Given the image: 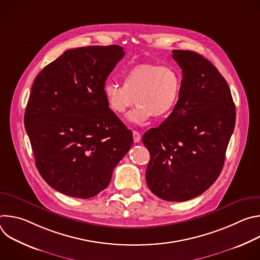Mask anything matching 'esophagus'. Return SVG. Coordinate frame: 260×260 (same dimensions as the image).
Wrapping results in <instances>:
<instances>
[{"label": "esophagus", "instance_id": "esophagus-1", "mask_svg": "<svg viewBox=\"0 0 260 260\" xmlns=\"http://www.w3.org/2000/svg\"><path fill=\"white\" fill-rule=\"evenodd\" d=\"M133 138H134V142L135 143H139L141 141V135L139 132L137 131H134L133 132Z\"/></svg>", "mask_w": 260, "mask_h": 260}]
</instances>
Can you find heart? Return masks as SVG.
I'll use <instances>...</instances> for the list:
<instances>
[{
	"label": "heart",
	"instance_id": "1",
	"mask_svg": "<svg viewBox=\"0 0 260 260\" xmlns=\"http://www.w3.org/2000/svg\"><path fill=\"white\" fill-rule=\"evenodd\" d=\"M182 77L172 66L139 63L122 75V85L108 82L103 92L108 107L122 115L136 102L138 107L127 115L128 121L143 124L155 117L167 119L175 109L181 94Z\"/></svg>",
	"mask_w": 260,
	"mask_h": 260
}]
</instances>
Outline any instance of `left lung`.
Here are the masks:
<instances>
[{
	"instance_id": "obj_1",
	"label": "left lung",
	"mask_w": 260,
	"mask_h": 260,
	"mask_svg": "<svg viewBox=\"0 0 260 260\" xmlns=\"http://www.w3.org/2000/svg\"><path fill=\"white\" fill-rule=\"evenodd\" d=\"M172 52L182 69L180 99L142 142L150 152L148 187L161 200L184 202L201 196L219 177L236 124V106L226 80L210 60L189 50Z\"/></svg>"
}]
</instances>
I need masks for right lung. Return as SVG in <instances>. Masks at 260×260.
<instances>
[{
	"label": "right lung",
	"instance_id": "obj_1",
	"mask_svg": "<svg viewBox=\"0 0 260 260\" xmlns=\"http://www.w3.org/2000/svg\"><path fill=\"white\" fill-rule=\"evenodd\" d=\"M118 45L64 51L36 77L24 127L36 167L53 189L77 199L104 190L133 145L103 88L124 56Z\"/></svg>",
	"mask_w": 260,
	"mask_h": 260
}]
</instances>
